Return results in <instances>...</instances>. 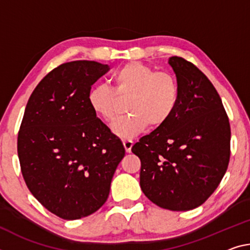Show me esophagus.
<instances>
[{"label":"esophagus","mask_w":250,"mask_h":250,"mask_svg":"<svg viewBox=\"0 0 250 250\" xmlns=\"http://www.w3.org/2000/svg\"><path fill=\"white\" fill-rule=\"evenodd\" d=\"M122 144H124V146H125V149L126 152H128V153L131 152V148H132V146H133V141L132 140H124V141H122Z\"/></svg>","instance_id":"34e87169"}]
</instances>
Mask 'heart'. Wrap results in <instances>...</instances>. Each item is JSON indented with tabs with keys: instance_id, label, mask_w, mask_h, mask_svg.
I'll return each mask as SVG.
<instances>
[{
	"instance_id": "heart-1",
	"label": "heart",
	"mask_w": 250,
	"mask_h": 250,
	"mask_svg": "<svg viewBox=\"0 0 250 250\" xmlns=\"http://www.w3.org/2000/svg\"><path fill=\"white\" fill-rule=\"evenodd\" d=\"M114 89L106 84L94 85L88 93L91 110L105 121L117 114L119 98H130L129 116L117 119L111 130L121 139H130L144 131L164 125L179 104L180 90L171 73L156 70L140 62H130L113 75Z\"/></svg>"
}]
</instances>
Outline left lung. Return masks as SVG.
I'll return each mask as SVG.
<instances>
[{
	"label": "left lung",
	"mask_w": 250,
	"mask_h": 250,
	"mask_svg": "<svg viewBox=\"0 0 250 250\" xmlns=\"http://www.w3.org/2000/svg\"><path fill=\"white\" fill-rule=\"evenodd\" d=\"M179 84L171 118L132 146L141 160L140 187L164 209L187 211L212 195L227 170L230 125L208 78L191 62L169 59Z\"/></svg>",
	"instance_id": "1"
}]
</instances>
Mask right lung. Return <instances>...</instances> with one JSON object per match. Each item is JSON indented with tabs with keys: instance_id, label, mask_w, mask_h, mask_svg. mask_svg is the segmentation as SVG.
I'll use <instances>...</instances> for the list:
<instances>
[{
	"instance_id": "add662e5",
	"label": "right lung",
	"mask_w": 250,
	"mask_h": 250,
	"mask_svg": "<svg viewBox=\"0 0 250 250\" xmlns=\"http://www.w3.org/2000/svg\"><path fill=\"white\" fill-rule=\"evenodd\" d=\"M72 61L51 71L31 94L18 137L22 175L47 210L66 220L96 212L108 199L125 157L120 139L91 110V85L109 71Z\"/></svg>"
}]
</instances>
